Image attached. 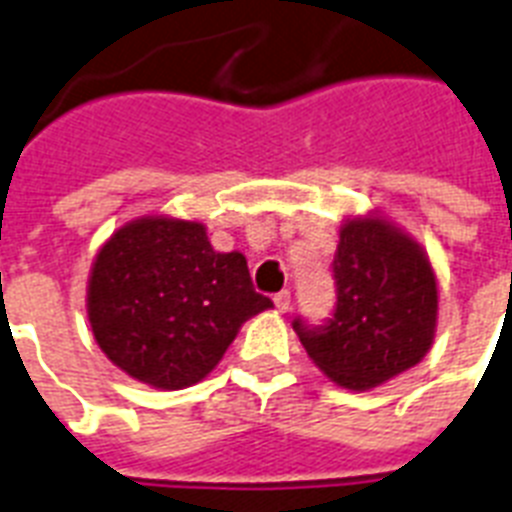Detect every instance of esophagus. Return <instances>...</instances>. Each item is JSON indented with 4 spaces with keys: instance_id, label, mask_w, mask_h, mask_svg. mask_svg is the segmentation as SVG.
Instances as JSON below:
<instances>
[{
    "instance_id": "esophagus-1",
    "label": "esophagus",
    "mask_w": 512,
    "mask_h": 512,
    "mask_svg": "<svg viewBox=\"0 0 512 512\" xmlns=\"http://www.w3.org/2000/svg\"><path fill=\"white\" fill-rule=\"evenodd\" d=\"M273 302H276L278 313H286V310L292 307V294H289V292H278L276 297H273Z\"/></svg>"
}]
</instances>
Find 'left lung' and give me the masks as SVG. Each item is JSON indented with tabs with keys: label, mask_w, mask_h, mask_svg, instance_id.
I'll return each mask as SVG.
<instances>
[{
	"label": "left lung",
	"mask_w": 512,
	"mask_h": 512,
	"mask_svg": "<svg viewBox=\"0 0 512 512\" xmlns=\"http://www.w3.org/2000/svg\"><path fill=\"white\" fill-rule=\"evenodd\" d=\"M331 318H294L299 342L328 378L371 389L421 363L436 326V278L421 247L381 218L352 220L336 244Z\"/></svg>",
	"instance_id": "8db88e82"
}]
</instances>
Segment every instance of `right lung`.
<instances>
[{
	"label": "right lung",
	"instance_id": "1",
	"mask_svg": "<svg viewBox=\"0 0 512 512\" xmlns=\"http://www.w3.org/2000/svg\"><path fill=\"white\" fill-rule=\"evenodd\" d=\"M273 307L242 252H215L191 220H134L99 249L89 281L94 339L128 376L184 389L213 371L247 318Z\"/></svg>",
	"mask_w": 512,
	"mask_h": 512
}]
</instances>
